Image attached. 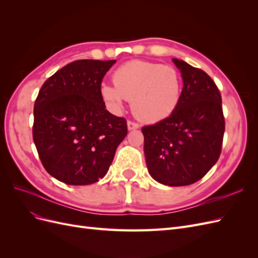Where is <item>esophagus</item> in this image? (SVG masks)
<instances>
[{
	"mask_svg": "<svg viewBox=\"0 0 258 258\" xmlns=\"http://www.w3.org/2000/svg\"><path fill=\"white\" fill-rule=\"evenodd\" d=\"M127 126H128V130H135V129H138L139 128V124L135 121H128L127 122Z\"/></svg>",
	"mask_w": 258,
	"mask_h": 258,
	"instance_id": "esophagus-1",
	"label": "esophagus"
}]
</instances>
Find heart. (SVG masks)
<instances>
[{
  "mask_svg": "<svg viewBox=\"0 0 258 258\" xmlns=\"http://www.w3.org/2000/svg\"><path fill=\"white\" fill-rule=\"evenodd\" d=\"M114 86H101V96L115 110L123 99L132 101V111L140 120L158 122L168 118L181 100L182 81L175 69L142 60L129 61L113 74Z\"/></svg>",
  "mask_w": 258,
  "mask_h": 258,
  "instance_id": "obj_1",
  "label": "heart"
}]
</instances>
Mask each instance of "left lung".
Here are the masks:
<instances>
[{
	"instance_id": "obj_1",
	"label": "left lung",
	"mask_w": 258,
	"mask_h": 258,
	"mask_svg": "<svg viewBox=\"0 0 258 258\" xmlns=\"http://www.w3.org/2000/svg\"><path fill=\"white\" fill-rule=\"evenodd\" d=\"M172 61L183 79L181 100L168 118L142 128L144 154L155 181L186 186L204 177L220 158L225 118L213 80L183 60Z\"/></svg>"
}]
</instances>
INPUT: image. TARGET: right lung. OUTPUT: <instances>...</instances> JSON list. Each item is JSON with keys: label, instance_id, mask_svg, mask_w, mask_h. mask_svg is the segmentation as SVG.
Instances as JSON below:
<instances>
[{"label": "right lung", "instance_id": "obj_1", "mask_svg": "<svg viewBox=\"0 0 258 258\" xmlns=\"http://www.w3.org/2000/svg\"><path fill=\"white\" fill-rule=\"evenodd\" d=\"M116 60H77L46 81L34 103L33 140L45 170L68 185L104 177L127 121L105 110L101 83Z\"/></svg>", "mask_w": 258, "mask_h": 258}]
</instances>
